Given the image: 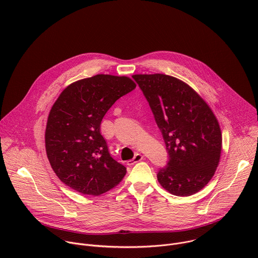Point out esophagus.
Instances as JSON below:
<instances>
[{
    "label": "esophagus",
    "instance_id": "1",
    "mask_svg": "<svg viewBox=\"0 0 258 258\" xmlns=\"http://www.w3.org/2000/svg\"><path fill=\"white\" fill-rule=\"evenodd\" d=\"M143 159H144V156L142 154H140V153H137L133 159H131V160H128L126 162V164L127 165H133V164H135V163H137V162H139V161H141Z\"/></svg>",
    "mask_w": 258,
    "mask_h": 258
}]
</instances>
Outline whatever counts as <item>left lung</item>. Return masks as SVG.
Returning <instances> with one entry per match:
<instances>
[{"label":"left lung","mask_w":258,"mask_h":258,"mask_svg":"<svg viewBox=\"0 0 258 258\" xmlns=\"http://www.w3.org/2000/svg\"><path fill=\"white\" fill-rule=\"evenodd\" d=\"M152 109L168 152L157 179L175 196H191L214 175L222 153L219 123L204 99L176 78L154 73L134 75Z\"/></svg>","instance_id":"obj_1"}]
</instances>
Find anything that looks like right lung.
Returning a JSON list of instances; mask_svg holds the SVG:
<instances>
[{
  "instance_id": "obj_1",
  "label": "right lung",
  "mask_w": 258,
  "mask_h": 258,
  "mask_svg": "<svg viewBox=\"0 0 258 258\" xmlns=\"http://www.w3.org/2000/svg\"><path fill=\"white\" fill-rule=\"evenodd\" d=\"M136 86L128 77L97 75L70 84L55 101L45 132L46 152L66 186L99 196L122 180L126 168L110 155L100 125L109 108Z\"/></svg>"
}]
</instances>
